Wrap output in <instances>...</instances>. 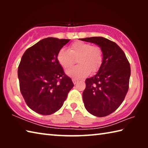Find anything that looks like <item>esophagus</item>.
Here are the masks:
<instances>
[{"label": "esophagus", "instance_id": "34e87169", "mask_svg": "<svg viewBox=\"0 0 148 148\" xmlns=\"http://www.w3.org/2000/svg\"><path fill=\"white\" fill-rule=\"evenodd\" d=\"M72 82H73L74 84H76L77 82H78V80L76 79H75V78H73V79H72Z\"/></svg>", "mask_w": 148, "mask_h": 148}]
</instances>
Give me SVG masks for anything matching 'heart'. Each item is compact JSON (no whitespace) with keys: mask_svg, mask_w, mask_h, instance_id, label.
Here are the masks:
<instances>
[{"mask_svg":"<svg viewBox=\"0 0 148 148\" xmlns=\"http://www.w3.org/2000/svg\"><path fill=\"white\" fill-rule=\"evenodd\" d=\"M76 59L79 64L67 70L66 73L74 78H83L90 72L94 73L99 69L103 59V53L98 46L78 41L70 45L68 50L60 49L57 55L58 62L64 69L73 66Z\"/></svg>","mask_w":148,"mask_h":148,"instance_id":"b5f03b06","label":"heart"}]
</instances>
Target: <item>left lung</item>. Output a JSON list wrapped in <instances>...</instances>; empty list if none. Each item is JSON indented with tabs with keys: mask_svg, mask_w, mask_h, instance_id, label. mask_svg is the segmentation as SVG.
I'll use <instances>...</instances> for the list:
<instances>
[{
	"mask_svg": "<svg viewBox=\"0 0 148 148\" xmlns=\"http://www.w3.org/2000/svg\"><path fill=\"white\" fill-rule=\"evenodd\" d=\"M79 40L97 44L103 53L97 73L86 79L83 92L85 108L95 116H107L118 108L127 93L130 64L121 47L108 39L97 36Z\"/></svg>",
	"mask_w": 148,
	"mask_h": 148,
	"instance_id": "1",
	"label": "left lung"
}]
</instances>
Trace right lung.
<instances>
[{
	"mask_svg": "<svg viewBox=\"0 0 148 148\" xmlns=\"http://www.w3.org/2000/svg\"><path fill=\"white\" fill-rule=\"evenodd\" d=\"M70 41L49 37L27 49L18 67L21 95L30 108L47 116L61 108L74 87L64 74L57 55Z\"/></svg>",
	"mask_w": 148,
	"mask_h": 148,
	"instance_id": "right-lung-1",
	"label": "right lung"
}]
</instances>
